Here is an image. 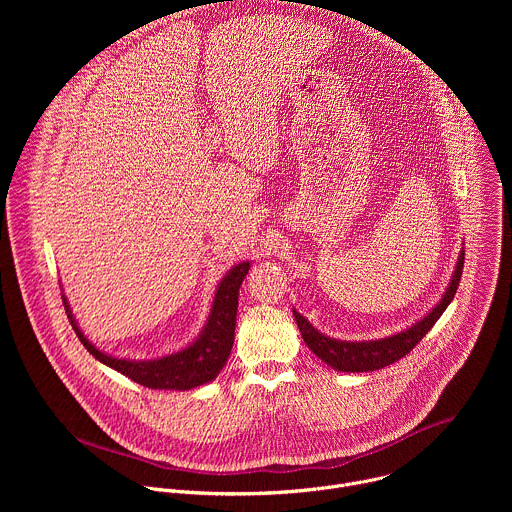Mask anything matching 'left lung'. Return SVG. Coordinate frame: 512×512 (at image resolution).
I'll list each match as a JSON object with an SVG mask.
<instances>
[{
	"mask_svg": "<svg viewBox=\"0 0 512 512\" xmlns=\"http://www.w3.org/2000/svg\"><path fill=\"white\" fill-rule=\"evenodd\" d=\"M462 269H464V253H460V257H458L456 271L452 275V281L446 289L442 302L437 304L423 320H419L411 328H407V330H403L395 336H389V338L367 340V342L336 340V338H330V336H324L322 332H318L296 310H294V316H296L298 328H300L302 338L308 344V348L318 358H322L328 364V367H332L334 371H344V373L379 371V369L389 367V364L397 362L405 354H409L417 346V342L433 328V324L440 320V316L446 312V308L450 306V302L456 296V289H458L460 277H462Z\"/></svg>",
	"mask_w": 512,
	"mask_h": 512,
	"instance_id": "1",
	"label": "left lung"
}]
</instances>
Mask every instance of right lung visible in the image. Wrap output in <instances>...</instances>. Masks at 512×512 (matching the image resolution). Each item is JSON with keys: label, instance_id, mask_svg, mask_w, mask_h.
<instances>
[{"label": "right lung", "instance_id": "1", "mask_svg": "<svg viewBox=\"0 0 512 512\" xmlns=\"http://www.w3.org/2000/svg\"><path fill=\"white\" fill-rule=\"evenodd\" d=\"M249 261L235 265L216 287L212 310L202 334L184 350L154 358V360H125L115 358L99 348H95L70 312L66 298L62 296L64 310L70 326L75 328L81 344L107 367L129 377L131 381L148 389H174L188 391L200 387L223 371L229 360L233 342H235V324H237V306H239V287L249 271Z\"/></svg>", "mask_w": 512, "mask_h": 512}]
</instances>
